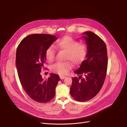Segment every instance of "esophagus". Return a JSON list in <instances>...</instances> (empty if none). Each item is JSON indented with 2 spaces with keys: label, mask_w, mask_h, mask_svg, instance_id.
I'll return each mask as SVG.
<instances>
[{
  "label": "esophagus",
  "mask_w": 127,
  "mask_h": 127,
  "mask_svg": "<svg viewBox=\"0 0 127 127\" xmlns=\"http://www.w3.org/2000/svg\"><path fill=\"white\" fill-rule=\"evenodd\" d=\"M60 79L61 80H63V79H65L66 78L65 76H60Z\"/></svg>",
  "instance_id": "1"
}]
</instances>
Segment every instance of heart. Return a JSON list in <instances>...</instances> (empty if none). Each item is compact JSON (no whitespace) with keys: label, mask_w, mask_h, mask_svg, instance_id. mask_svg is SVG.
Returning a JSON list of instances; mask_svg holds the SVG:
<instances>
[{"label":"heart","mask_w":127,"mask_h":127,"mask_svg":"<svg viewBox=\"0 0 127 127\" xmlns=\"http://www.w3.org/2000/svg\"><path fill=\"white\" fill-rule=\"evenodd\" d=\"M54 47L59 50L66 52V60H69L74 65L82 63L86 57L87 48L85 44L79 43L76 39L70 36H64L57 41ZM56 51L53 46H49L46 50L45 55L48 61L51 62L55 58ZM72 65L68 61L57 62L53 64L51 70L54 73L60 75H65L72 68Z\"/></svg>","instance_id":"obj_1"}]
</instances>
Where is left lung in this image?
Wrapping results in <instances>:
<instances>
[{"label":"left lung","mask_w":127,"mask_h":127,"mask_svg":"<svg viewBox=\"0 0 127 127\" xmlns=\"http://www.w3.org/2000/svg\"><path fill=\"white\" fill-rule=\"evenodd\" d=\"M83 36L87 45L86 59L74 72L78 77L72 78L70 92L76 100L86 101L99 92L104 83L107 68V49L104 41L91 32Z\"/></svg>","instance_id":"8db88e82"}]
</instances>
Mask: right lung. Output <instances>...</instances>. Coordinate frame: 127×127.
Instances as JSON below:
<instances>
[{
  "label": "right lung",
  "mask_w": 127,
  "mask_h": 127,
  "mask_svg": "<svg viewBox=\"0 0 127 127\" xmlns=\"http://www.w3.org/2000/svg\"><path fill=\"white\" fill-rule=\"evenodd\" d=\"M56 40L55 35L49 34H30L17 48L15 64L21 83L27 94L38 102L46 103L52 100L60 80L56 74L51 73L46 80L40 74L46 59V51Z\"/></svg>",
  "instance_id": "obj_1"
}]
</instances>
